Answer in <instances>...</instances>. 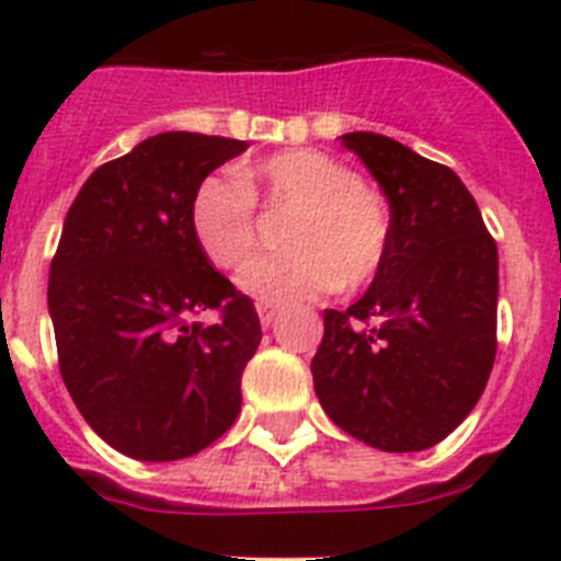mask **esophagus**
<instances>
[{
	"instance_id": "esophagus-1",
	"label": "esophagus",
	"mask_w": 561,
	"mask_h": 561,
	"mask_svg": "<svg viewBox=\"0 0 561 561\" xmlns=\"http://www.w3.org/2000/svg\"><path fill=\"white\" fill-rule=\"evenodd\" d=\"M255 309H257V317H261V325H264V329L272 323V320H275V314H277V306L266 304V300H261Z\"/></svg>"
}]
</instances>
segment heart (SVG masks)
<instances>
[{"mask_svg": "<svg viewBox=\"0 0 561 561\" xmlns=\"http://www.w3.org/2000/svg\"><path fill=\"white\" fill-rule=\"evenodd\" d=\"M255 202L291 210L284 255L255 257L238 275L241 289L266 304L306 300L320 291L359 289L379 275L390 247V219L359 173L311 148L272 153L247 165L238 182L207 176L191 196V232L207 261L236 270L257 241Z\"/></svg>", "mask_w": 561, "mask_h": 561, "instance_id": "obj_1", "label": "heart"}]
</instances>
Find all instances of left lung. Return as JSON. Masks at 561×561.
I'll return each mask as SVG.
<instances>
[{"mask_svg":"<svg viewBox=\"0 0 561 561\" xmlns=\"http://www.w3.org/2000/svg\"><path fill=\"white\" fill-rule=\"evenodd\" d=\"M390 202L379 275L325 309L314 393L336 427L385 453L447 438L483 396L497 354V244L453 168L374 131L342 134Z\"/></svg>","mask_w":561,"mask_h":561,"instance_id":"obj_1","label":"left lung"}]
</instances>
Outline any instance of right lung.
Instances as JSON below:
<instances>
[{"mask_svg": "<svg viewBox=\"0 0 561 561\" xmlns=\"http://www.w3.org/2000/svg\"><path fill=\"white\" fill-rule=\"evenodd\" d=\"M241 151L210 134L148 137L103 162L64 219L47 286L58 370L89 427L128 458H191L241 413L261 323L187 216L207 173ZM205 310L216 324L198 323Z\"/></svg>", "mask_w": 561, "mask_h": 561, "instance_id": "obj_1", "label": "right lung"}]
</instances>
